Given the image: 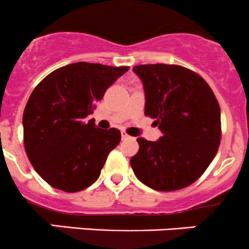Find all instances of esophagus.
<instances>
[{"instance_id":"34e87169","label":"esophagus","mask_w":249,"mask_h":249,"mask_svg":"<svg viewBox=\"0 0 249 249\" xmlns=\"http://www.w3.org/2000/svg\"><path fill=\"white\" fill-rule=\"evenodd\" d=\"M121 137H122V139H128V138H130L129 135L127 134V132H125V130H121Z\"/></svg>"}]
</instances>
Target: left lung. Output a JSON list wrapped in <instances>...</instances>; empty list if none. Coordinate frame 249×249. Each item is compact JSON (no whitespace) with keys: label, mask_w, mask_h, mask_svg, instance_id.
<instances>
[{"label":"left lung","mask_w":249,"mask_h":249,"mask_svg":"<svg viewBox=\"0 0 249 249\" xmlns=\"http://www.w3.org/2000/svg\"><path fill=\"white\" fill-rule=\"evenodd\" d=\"M133 71L144 85L145 116L162 132L157 142L138 138L133 172L154 190L186 188L205 173L220 145L218 100L208 83L184 66L146 64Z\"/></svg>","instance_id":"left-lung-1"}]
</instances>
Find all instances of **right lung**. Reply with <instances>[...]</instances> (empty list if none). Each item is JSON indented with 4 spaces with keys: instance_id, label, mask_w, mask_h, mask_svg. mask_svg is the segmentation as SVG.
<instances>
[{
    "instance_id": "1",
    "label": "right lung",
    "mask_w": 249,
    "mask_h": 249,
    "mask_svg": "<svg viewBox=\"0 0 249 249\" xmlns=\"http://www.w3.org/2000/svg\"><path fill=\"white\" fill-rule=\"evenodd\" d=\"M128 69L80 61L54 70L33 90L23 115L24 146L51 186L77 193L99 178L121 132L100 129L86 117Z\"/></svg>"
}]
</instances>
